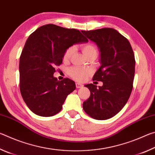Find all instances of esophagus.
<instances>
[{"mask_svg":"<svg viewBox=\"0 0 155 155\" xmlns=\"http://www.w3.org/2000/svg\"><path fill=\"white\" fill-rule=\"evenodd\" d=\"M83 85L81 83H76V87L77 88H81V87H83Z\"/></svg>","mask_w":155,"mask_h":155,"instance_id":"obj_1","label":"esophagus"}]
</instances>
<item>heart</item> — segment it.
Masks as SVG:
<instances>
[{
	"label": "heart",
	"instance_id": "1",
	"mask_svg": "<svg viewBox=\"0 0 155 155\" xmlns=\"http://www.w3.org/2000/svg\"><path fill=\"white\" fill-rule=\"evenodd\" d=\"M81 49L84 55L87 59L90 58V57H96L98 54V50L97 48V47L91 43L83 44V45L81 46ZM74 48L73 47H70L65 51L64 56H63V59H64V61H68V60H70V57H71L73 52H74ZM68 74L73 79L77 81H84L90 75V70L86 69V68L74 66L68 69Z\"/></svg>",
	"mask_w": 155,
	"mask_h": 155
}]
</instances>
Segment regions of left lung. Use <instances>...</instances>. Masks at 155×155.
Masks as SVG:
<instances>
[{
	"instance_id": "left-lung-1",
	"label": "left lung",
	"mask_w": 155,
	"mask_h": 155,
	"mask_svg": "<svg viewBox=\"0 0 155 155\" xmlns=\"http://www.w3.org/2000/svg\"><path fill=\"white\" fill-rule=\"evenodd\" d=\"M95 42L101 51V65L93 81H102V87L87 84L90 96L83 108L94 119L111 118L121 111L133 90L135 59L130 44L125 37L112 28L81 31Z\"/></svg>"
}]
</instances>
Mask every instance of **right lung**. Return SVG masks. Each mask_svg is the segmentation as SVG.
<instances>
[{
  "label": "right lung",
  "mask_w": 155,
  "mask_h": 155,
  "mask_svg": "<svg viewBox=\"0 0 155 155\" xmlns=\"http://www.w3.org/2000/svg\"><path fill=\"white\" fill-rule=\"evenodd\" d=\"M87 41L78 30L52 24L41 26L28 37L20 57V90L34 114L50 117L61 111L76 86L69 78L58 81L54 77L55 67L62 64L70 46Z\"/></svg>",
  "instance_id": "1"
}]
</instances>
